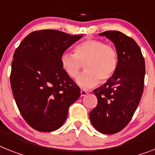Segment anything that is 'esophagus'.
Returning <instances> with one entry per match:
<instances>
[{
	"label": "esophagus",
	"mask_w": 155,
	"mask_h": 155,
	"mask_svg": "<svg viewBox=\"0 0 155 155\" xmlns=\"http://www.w3.org/2000/svg\"><path fill=\"white\" fill-rule=\"evenodd\" d=\"M87 92L86 91H84V90L80 91V95H81V97H84V96L87 95Z\"/></svg>",
	"instance_id": "esophagus-1"
}]
</instances>
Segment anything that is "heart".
Returning a JSON list of instances; mask_svg holds the SVG:
<instances>
[{"mask_svg": "<svg viewBox=\"0 0 155 155\" xmlns=\"http://www.w3.org/2000/svg\"><path fill=\"white\" fill-rule=\"evenodd\" d=\"M118 53L110 45L101 40L87 39L75 45L74 54L63 53L61 57L62 69L70 78L80 73L85 64L84 72L76 79L83 88H91L99 82L106 83L114 75L118 67Z\"/></svg>", "mask_w": 155, "mask_h": 155, "instance_id": "obj_1", "label": "heart"}]
</instances>
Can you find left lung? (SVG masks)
<instances>
[{
    "mask_svg": "<svg viewBox=\"0 0 155 155\" xmlns=\"http://www.w3.org/2000/svg\"><path fill=\"white\" fill-rule=\"evenodd\" d=\"M114 42L118 53V67L106 84L94 90L97 105L90 120L98 132L115 134L132 119L143 92L145 61L140 46L132 38L117 31L100 33Z\"/></svg>",
    "mask_w": 155,
    "mask_h": 155,
    "instance_id": "1",
    "label": "left lung"
}]
</instances>
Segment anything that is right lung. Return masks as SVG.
<instances>
[{
  "label": "right lung",
  "mask_w": 155,
  "mask_h": 155,
  "mask_svg": "<svg viewBox=\"0 0 155 155\" xmlns=\"http://www.w3.org/2000/svg\"><path fill=\"white\" fill-rule=\"evenodd\" d=\"M83 35L57 30L29 34L15 49L10 82L15 103L27 123L52 132L65 121L80 89L62 69L61 57Z\"/></svg>",
  "instance_id": "obj_1"
}]
</instances>
